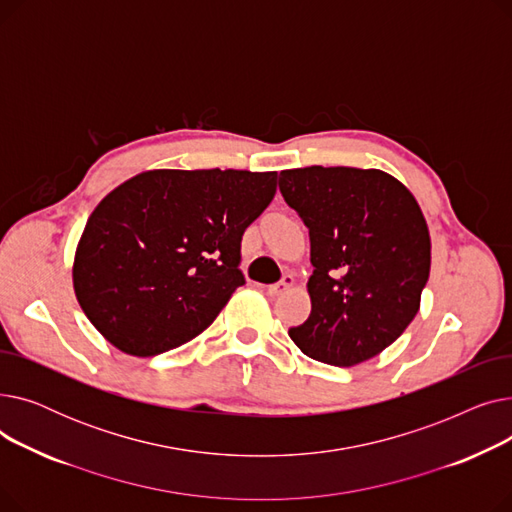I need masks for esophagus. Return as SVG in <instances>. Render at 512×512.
<instances>
[{"label": "esophagus", "instance_id": "34e87169", "mask_svg": "<svg viewBox=\"0 0 512 512\" xmlns=\"http://www.w3.org/2000/svg\"><path fill=\"white\" fill-rule=\"evenodd\" d=\"M292 284H294V278L290 274H284L280 282L267 286V294H270V297H280V294H284Z\"/></svg>", "mask_w": 512, "mask_h": 512}]
</instances>
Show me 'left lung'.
<instances>
[{"label":"left lung","mask_w":512,"mask_h":512,"mask_svg":"<svg viewBox=\"0 0 512 512\" xmlns=\"http://www.w3.org/2000/svg\"><path fill=\"white\" fill-rule=\"evenodd\" d=\"M280 193L309 228L311 313L288 334L321 363L351 367L380 355L419 311L432 265L423 211L382 170L297 168Z\"/></svg>","instance_id":"obj_1"}]
</instances>
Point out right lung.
<instances>
[{"label": "right lung", "instance_id": "right-lung-1", "mask_svg": "<svg viewBox=\"0 0 512 512\" xmlns=\"http://www.w3.org/2000/svg\"><path fill=\"white\" fill-rule=\"evenodd\" d=\"M278 172L149 170L103 197L78 240L72 282L97 332L126 355L166 353L207 330L245 284L240 240Z\"/></svg>", "mask_w": 512, "mask_h": 512}]
</instances>
